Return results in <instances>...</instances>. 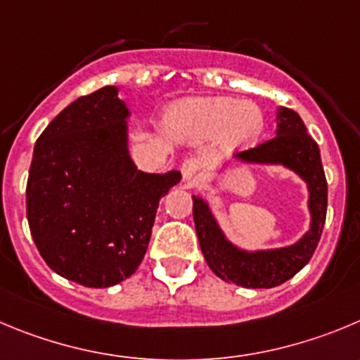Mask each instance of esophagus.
Segmentation results:
<instances>
[{"mask_svg":"<svg viewBox=\"0 0 360 360\" xmlns=\"http://www.w3.org/2000/svg\"><path fill=\"white\" fill-rule=\"evenodd\" d=\"M200 169H202V165H200V161L197 160V158H186V160L183 161V165H181L183 179L186 181L188 184H191L197 177H199Z\"/></svg>","mask_w":360,"mask_h":360,"instance_id":"1","label":"esophagus"}]
</instances>
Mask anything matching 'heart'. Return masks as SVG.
I'll return each instance as SVG.
<instances>
[{
    "label": "heart",
    "instance_id": "heart-1",
    "mask_svg": "<svg viewBox=\"0 0 360 360\" xmlns=\"http://www.w3.org/2000/svg\"><path fill=\"white\" fill-rule=\"evenodd\" d=\"M170 124L179 133L191 136H214L224 131L229 146H248L263 133L264 119L256 104L211 97L179 104L170 113Z\"/></svg>",
    "mask_w": 360,
    "mask_h": 360
}]
</instances>
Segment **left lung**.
Here are the masks:
<instances>
[{
    "label": "left lung",
    "instance_id": "obj_1",
    "mask_svg": "<svg viewBox=\"0 0 360 360\" xmlns=\"http://www.w3.org/2000/svg\"><path fill=\"white\" fill-rule=\"evenodd\" d=\"M247 163L284 165L307 183L311 229L295 245L247 252L234 247L218 227L210 206L193 195V221L207 266L221 281L243 288H275L297 275L312 257L327 217V179L318 143L291 108L277 110V136L236 154Z\"/></svg>",
    "mask_w": 360,
    "mask_h": 360
}]
</instances>
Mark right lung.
I'll use <instances>...</instances> for the list:
<instances>
[{"label":"right lung","mask_w":360,"mask_h":360,"mask_svg":"<svg viewBox=\"0 0 360 360\" xmlns=\"http://www.w3.org/2000/svg\"><path fill=\"white\" fill-rule=\"evenodd\" d=\"M117 86L70 103L33 149L26 217L53 271L86 288L131 277L147 252L158 204L181 174H146L127 153Z\"/></svg>","instance_id":"right-lung-1"}]
</instances>
